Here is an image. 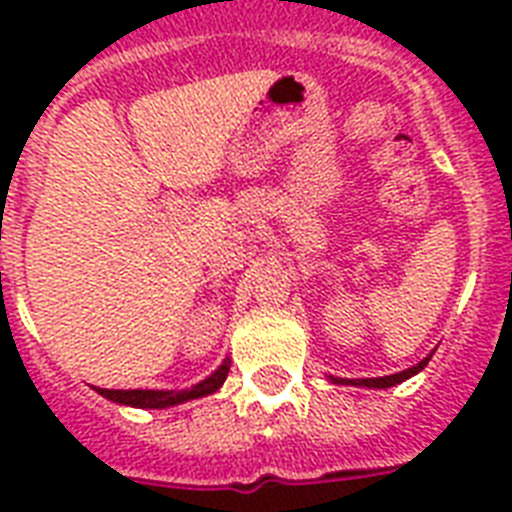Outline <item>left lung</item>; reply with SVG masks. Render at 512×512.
Segmentation results:
<instances>
[{
    "mask_svg": "<svg viewBox=\"0 0 512 512\" xmlns=\"http://www.w3.org/2000/svg\"><path fill=\"white\" fill-rule=\"evenodd\" d=\"M430 356L422 358L420 364L412 366V369H404V372L398 374H385V377H366V380H342V377H332V382H337V385H345V382H350V385H361V388H390V385H398V382L409 380V377H414L417 372H422L425 366H428Z\"/></svg>",
    "mask_w": 512,
    "mask_h": 512,
    "instance_id": "8db88e82",
    "label": "left lung"
}]
</instances>
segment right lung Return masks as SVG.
Here are the masks:
<instances>
[{"label":"right lung","instance_id":"obj_1","mask_svg":"<svg viewBox=\"0 0 512 512\" xmlns=\"http://www.w3.org/2000/svg\"><path fill=\"white\" fill-rule=\"evenodd\" d=\"M228 369H231V361L225 358L223 364L217 366L207 380H201L199 385H193V388L185 390H95H98L103 398H108V401H116V404L138 406V409H167V406L185 404V401H191V398H201L209 396V393H215V390L225 382V377H228Z\"/></svg>","mask_w":512,"mask_h":512}]
</instances>
